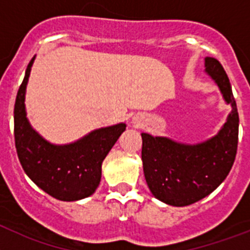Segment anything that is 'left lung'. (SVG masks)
Masks as SVG:
<instances>
[{
	"mask_svg": "<svg viewBox=\"0 0 250 250\" xmlns=\"http://www.w3.org/2000/svg\"><path fill=\"white\" fill-rule=\"evenodd\" d=\"M205 72L215 81L225 103L231 105L227 123L215 136L188 145L141 134L147 187L156 199L174 207L190 205L213 193L224 182L237 155L239 115L231 85L222 63L214 57H205Z\"/></svg>",
	"mask_w": 250,
	"mask_h": 250,
	"instance_id": "1",
	"label": "left lung"
}]
</instances>
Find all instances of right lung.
Wrapping results in <instances>:
<instances>
[{"label": "right lung", "mask_w": 250, "mask_h": 250, "mask_svg": "<svg viewBox=\"0 0 250 250\" xmlns=\"http://www.w3.org/2000/svg\"><path fill=\"white\" fill-rule=\"evenodd\" d=\"M34 61L35 56L26 68L13 110L20 163L28 178L48 195L63 202L87 198L100 184L101 164L126 125L121 123L94 130L71 144L48 143L31 127L26 118V85Z\"/></svg>", "instance_id": "right-lung-1"}]
</instances>
